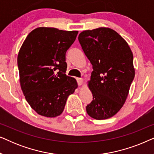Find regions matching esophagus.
Here are the masks:
<instances>
[{
  "instance_id": "34e87169",
  "label": "esophagus",
  "mask_w": 154,
  "mask_h": 154,
  "mask_svg": "<svg viewBox=\"0 0 154 154\" xmlns=\"http://www.w3.org/2000/svg\"><path fill=\"white\" fill-rule=\"evenodd\" d=\"M77 81H78V84L79 85H82L83 83V79H77Z\"/></svg>"
}]
</instances>
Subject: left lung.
<instances>
[{"mask_svg":"<svg viewBox=\"0 0 154 154\" xmlns=\"http://www.w3.org/2000/svg\"><path fill=\"white\" fill-rule=\"evenodd\" d=\"M79 41L93 69L88 81L93 98L86 111L96 120L109 119L125 104L135 75L131 49L108 27L82 31Z\"/></svg>","mask_w":154,"mask_h":154,"instance_id":"left-lung-1","label":"left lung"}]
</instances>
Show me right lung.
Instances as JSON below:
<instances>
[{"mask_svg": "<svg viewBox=\"0 0 154 154\" xmlns=\"http://www.w3.org/2000/svg\"><path fill=\"white\" fill-rule=\"evenodd\" d=\"M78 33L38 27L21 46L17 56L20 86L38 114L48 118L62 114L67 98L78 88L76 80L65 74L66 52Z\"/></svg>", "mask_w": 154, "mask_h": 154, "instance_id": "1", "label": "right lung"}]
</instances>
